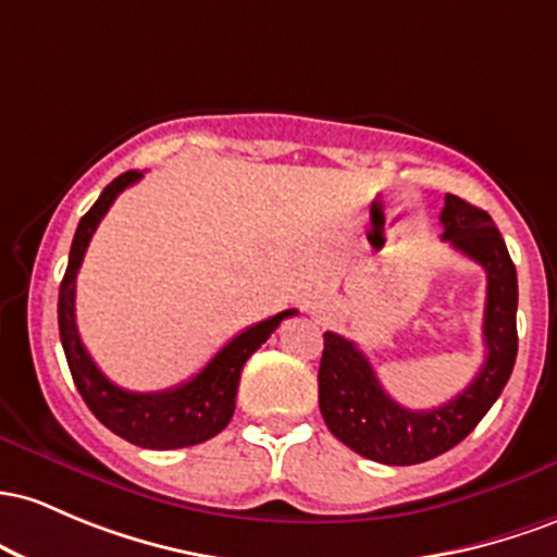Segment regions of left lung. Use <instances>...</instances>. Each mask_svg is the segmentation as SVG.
<instances>
[{"label": "left lung", "mask_w": 557, "mask_h": 557, "mask_svg": "<svg viewBox=\"0 0 557 557\" xmlns=\"http://www.w3.org/2000/svg\"><path fill=\"white\" fill-rule=\"evenodd\" d=\"M440 221L442 239L486 273L484 366L458 397L431 410L403 408L386 395L371 360L355 342L334 331L323 334L318 368L323 421L342 445L376 463L416 466L463 442L503 395L516 366L518 278L495 221L455 195L445 197Z\"/></svg>", "instance_id": "1"}]
</instances>
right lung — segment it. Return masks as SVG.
Returning a JSON list of instances; mask_svg holds the SVG:
<instances>
[{
	"instance_id": "add662e5",
	"label": "right lung",
	"mask_w": 557,
	"mask_h": 557,
	"mask_svg": "<svg viewBox=\"0 0 557 557\" xmlns=\"http://www.w3.org/2000/svg\"><path fill=\"white\" fill-rule=\"evenodd\" d=\"M141 178V171H128L117 176L112 184L104 186L91 210L81 218L76 236L71 245V258H67V271L60 284L58 299V323L60 339L65 349L67 368L76 381V389L89 405V410L97 416L99 423H104L112 434L123 436L136 447L147 449H178L191 447L199 442H208L215 434H221L228 426L231 416L236 408V389H239L242 368L249 360V355L260 345H265L268 336L281 326V321L289 315H297V310H284L278 315L265 318L236 334L228 345H223L215 352L208 366L191 376L184 384L173 386L165 392H128L104 376L86 352L84 342L78 336L76 326V276L84 262L86 247H89L94 231L115 197L131 184Z\"/></svg>"
}]
</instances>
